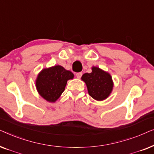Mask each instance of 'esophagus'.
<instances>
[{"label":"esophagus","instance_id":"1","mask_svg":"<svg viewBox=\"0 0 154 154\" xmlns=\"http://www.w3.org/2000/svg\"><path fill=\"white\" fill-rule=\"evenodd\" d=\"M82 75H83V73H82L81 72H79V73H77L76 75H76V77L78 78V79H81Z\"/></svg>","mask_w":154,"mask_h":154}]
</instances>
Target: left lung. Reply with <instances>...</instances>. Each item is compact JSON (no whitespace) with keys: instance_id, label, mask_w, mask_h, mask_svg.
Masks as SVG:
<instances>
[{"instance_id":"left-lung-1","label":"left lung","mask_w":154,"mask_h":154,"mask_svg":"<svg viewBox=\"0 0 154 154\" xmlns=\"http://www.w3.org/2000/svg\"><path fill=\"white\" fill-rule=\"evenodd\" d=\"M81 80L86 84L90 96L97 101L106 100L112 92L113 82L111 74L97 66H92V72L84 73Z\"/></svg>"}]
</instances>
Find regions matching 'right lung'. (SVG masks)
I'll return each mask as SVG.
<instances>
[{
	"label": "right lung",
	"instance_id": "1",
	"mask_svg": "<svg viewBox=\"0 0 154 154\" xmlns=\"http://www.w3.org/2000/svg\"><path fill=\"white\" fill-rule=\"evenodd\" d=\"M73 73L60 65L42 69L35 79V88L40 96L54 103L64 91L67 81L73 79Z\"/></svg>",
	"mask_w": 154,
	"mask_h": 154
}]
</instances>
